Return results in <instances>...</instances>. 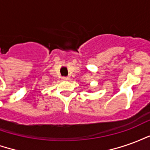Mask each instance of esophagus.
<instances>
[{
    "label": "esophagus",
    "instance_id": "34e87169",
    "mask_svg": "<svg viewBox=\"0 0 150 150\" xmlns=\"http://www.w3.org/2000/svg\"><path fill=\"white\" fill-rule=\"evenodd\" d=\"M69 77L68 76H64V77H62V79H63V80H69Z\"/></svg>",
    "mask_w": 150,
    "mask_h": 150
}]
</instances>
